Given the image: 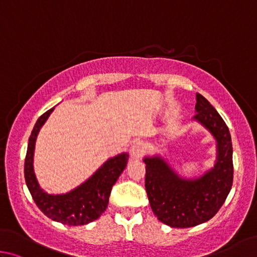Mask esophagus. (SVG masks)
Returning a JSON list of instances; mask_svg holds the SVG:
<instances>
[{
	"label": "esophagus",
	"instance_id": "1",
	"mask_svg": "<svg viewBox=\"0 0 257 257\" xmlns=\"http://www.w3.org/2000/svg\"><path fill=\"white\" fill-rule=\"evenodd\" d=\"M146 151V145L143 141H134L131 146V149H130V152H131V157L133 159H140L143 156Z\"/></svg>",
	"mask_w": 257,
	"mask_h": 257
}]
</instances>
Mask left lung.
Listing matches in <instances>:
<instances>
[{
  "label": "left lung",
  "mask_w": 257,
  "mask_h": 257,
  "mask_svg": "<svg viewBox=\"0 0 257 257\" xmlns=\"http://www.w3.org/2000/svg\"><path fill=\"white\" fill-rule=\"evenodd\" d=\"M193 120L215 140L213 167L200 176L183 177L160 154L146 156V190L158 220L173 228H190L213 218L231 190L232 145L228 126L214 107L196 93Z\"/></svg>",
  "instance_id": "obj_1"
}]
</instances>
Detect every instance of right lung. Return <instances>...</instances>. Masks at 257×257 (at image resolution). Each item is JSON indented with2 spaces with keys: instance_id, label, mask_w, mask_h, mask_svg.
Instances as JSON below:
<instances>
[{
  "instance_id": "1",
  "label": "right lung",
  "mask_w": 257,
  "mask_h": 257,
  "mask_svg": "<svg viewBox=\"0 0 257 257\" xmlns=\"http://www.w3.org/2000/svg\"><path fill=\"white\" fill-rule=\"evenodd\" d=\"M54 108L39 117L31 131L25 160L26 184L35 203L46 217L67 226H82L94 221L105 212L111 187L127 165L128 154L121 152L107 159L87 181L70 192L49 194L40 187L36 178L34 155L38 133Z\"/></svg>"
}]
</instances>
